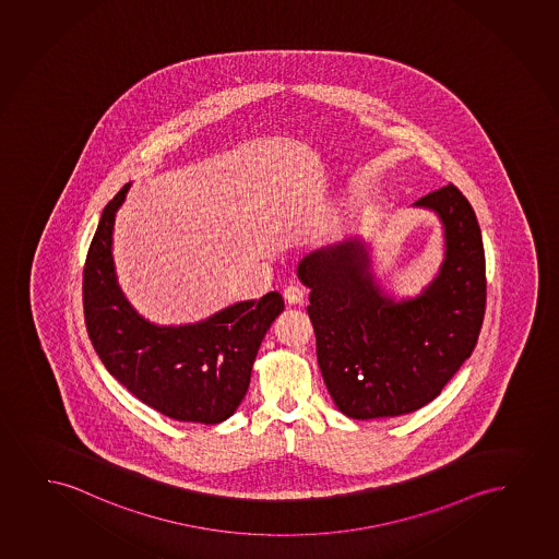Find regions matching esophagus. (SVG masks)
<instances>
[{"instance_id": "1", "label": "esophagus", "mask_w": 559, "mask_h": 559, "mask_svg": "<svg viewBox=\"0 0 559 559\" xmlns=\"http://www.w3.org/2000/svg\"><path fill=\"white\" fill-rule=\"evenodd\" d=\"M284 299L290 305H301L305 299V290L298 284H290L284 288Z\"/></svg>"}]
</instances>
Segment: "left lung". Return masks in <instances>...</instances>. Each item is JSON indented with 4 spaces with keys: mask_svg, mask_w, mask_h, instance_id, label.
<instances>
[{
    "mask_svg": "<svg viewBox=\"0 0 559 559\" xmlns=\"http://www.w3.org/2000/svg\"><path fill=\"white\" fill-rule=\"evenodd\" d=\"M414 206L435 212L443 237L442 263L414 298L384 292L360 237L299 261L320 371L350 419L399 417L432 402L478 343L486 254L476 214L453 183Z\"/></svg>",
    "mask_w": 559,
    "mask_h": 559,
    "instance_id": "1",
    "label": "left lung"
}]
</instances>
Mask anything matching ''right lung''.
Wrapping results in <instances>:
<instances>
[{
  "instance_id": "right-lung-1",
  "label": "right lung",
  "mask_w": 559,
  "mask_h": 559,
  "mask_svg": "<svg viewBox=\"0 0 559 559\" xmlns=\"http://www.w3.org/2000/svg\"><path fill=\"white\" fill-rule=\"evenodd\" d=\"M131 183L106 209L83 271L88 337L114 378L170 419L216 425L245 399L261 341L284 311L278 292L229 305L193 324L160 326L124 298L114 261V225Z\"/></svg>"
}]
</instances>
